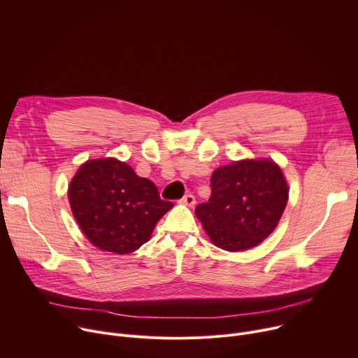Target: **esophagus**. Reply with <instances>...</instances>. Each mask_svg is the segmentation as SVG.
Masks as SVG:
<instances>
[{"mask_svg":"<svg viewBox=\"0 0 358 358\" xmlns=\"http://www.w3.org/2000/svg\"><path fill=\"white\" fill-rule=\"evenodd\" d=\"M182 205H186V206H193L194 203H196V199H194V196L192 194V193H187V194H185L182 199L179 201Z\"/></svg>","mask_w":358,"mask_h":358,"instance_id":"1","label":"esophagus"}]
</instances>
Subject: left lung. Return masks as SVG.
<instances>
[{
    "instance_id": "left-lung-1",
    "label": "left lung",
    "mask_w": 358,
    "mask_h": 358,
    "mask_svg": "<svg viewBox=\"0 0 358 358\" xmlns=\"http://www.w3.org/2000/svg\"><path fill=\"white\" fill-rule=\"evenodd\" d=\"M212 194L194 213L212 239L229 252L257 246L279 223L289 199L282 169L273 161H241L217 168Z\"/></svg>"
}]
</instances>
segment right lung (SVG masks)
<instances>
[{
	"label": "right lung",
	"mask_w": 358,
	"mask_h": 358,
	"mask_svg": "<svg viewBox=\"0 0 358 358\" xmlns=\"http://www.w3.org/2000/svg\"><path fill=\"white\" fill-rule=\"evenodd\" d=\"M68 199L75 220L101 250L128 255L146 243L172 202L155 183L113 157L84 164L73 176Z\"/></svg>",
	"instance_id": "obj_1"
}]
</instances>
